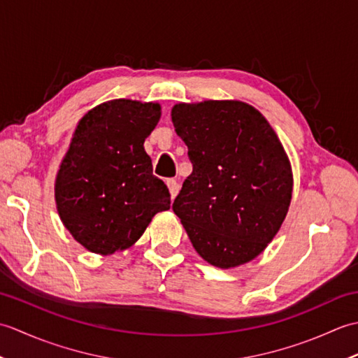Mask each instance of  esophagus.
<instances>
[{"label":"esophagus","mask_w":358,"mask_h":358,"mask_svg":"<svg viewBox=\"0 0 358 358\" xmlns=\"http://www.w3.org/2000/svg\"><path fill=\"white\" fill-rule=\"evenodd\" d=\"M166 183H167V187H169L171 196H172V199H175V196H177V194H178V191H180V185L177 183V180L169 178L166 181Z\"/></svg>","instance_id":"34e87169"}]
</instances>
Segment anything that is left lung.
I'll return each instance as SVG.
<instances>
[{"mask_svg": "<svg viewBox=\"0 0 358 358\" xmlns=\"http://www.w3.org/2000/svg\"><path fill=\"white\" fill-rule=\"evenodd\" d=\"M171 115L192 163L172 209L192 246L222 269L254 260L292 199L291 163L277 134L241 101L180 103Z\"/></svg>", "mask_w": 358, "mask_h": 358, "instance_id": "1", "label": "left lung"}]
</instances>
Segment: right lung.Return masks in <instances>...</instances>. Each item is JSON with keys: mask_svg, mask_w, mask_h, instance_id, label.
Segmentation results:
<instances>
[{"mask_svg": "<svg viewBox=\"0 0 358 358\" xmlns=\"http://www.w3.org/2000/svg\"><path fill=\"white\" fill-rule=\"evenodd\" d=\"M158 103L112 100L89 110L59 166L55 201L66 229L90 252L131 248L152 217L171 208L169 189L152 173L144 140Z\"/></svg>", "mask_w": 358, "mask_h": 358, "instance_id": "obj_1", "label": "right lung"}]
</instances>
